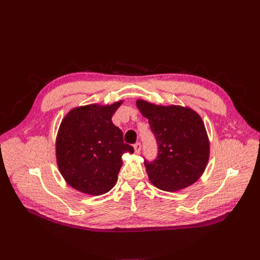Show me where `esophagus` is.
I'll return each instance as SVG.
<instances>
[{
    "mask_svg": "<svg viewBox=\"0 0 260 260\" xmlns=\"http://www.w3.org/2000/svg\"><path fill=\"white\" fill-rule=\"evenodd\" d=\"M133 147H135L136 154H140V152H141V143H136Z\"/></svg>",
    "mask_w": 260,
    "mask_h": 260,
    "instance_id": "1",
    "label": "esophagus"
}]
</instances>
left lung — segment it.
Returning <instances> with one entry per match:
<instances>
[{"mask_svg":"<svg viewBox=\"0 0 260 260\" xmlns=\"http://www.w3.org/2000/svg\"><path fill=\"white\" fill-rule=\"evenodd\" d=\"M137 106L158 144L154 161H144L153 185L166 192H177L192 185L206 169L209 139L202 117L190 107L156 105L138 100Z\"/></svg>","mask_w":260,"mask_h":260,"instance_id":"left-lung-1","label":"left lung"}]
</instances>
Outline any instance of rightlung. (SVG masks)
<instances>
[{
  "label": "right lung",
  "mask_w": 260,
  "mask_h": 260,
  "mask_svg": "<svg viewBox=\"0 0 260 260\" xmlns=\"http://www.w3.org/2000/svg\"><path fill=\"white\" fill-rule=\"evenodd\" d=\"M122 101L111 105L90 104L70 109L56 137V161L62 178L75 190L102 195L115 186L124 153L122 132L112 121Z\"/></svg>",
  "instance_id": "add662e5"
}]
</instances>
